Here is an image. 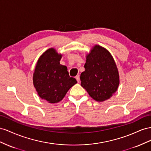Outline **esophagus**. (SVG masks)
<instances>
[{"label": "esophagus", "instance_id": "1", "mask_svg": "<svg viewBox=\"0 0 151 151\" xmlns=\"http://www.w3.org/2000/svg\"><path fill=\"white\" fill-rule=\"evenodd\" d=\"M75 78H76V80H77V81H78V83H80V76H79V75H77V76H76Z\"/></svg>", "mask_w": 151, "mask_h": 151}]
</instances>
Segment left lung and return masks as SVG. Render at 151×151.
Listing matches in <instances>:
<instances>
[{
    "instance_id": "left-lung-1",
    "label": "left lung",
    "mask_w": 151,
    "mask_h": 151,
    "mask_svg": "<svg viewBox=\"0 0 151 151\" xmlns=\"http://www.w3.org/2000/svg\"><path fill=\"white\" fill-rule=\"evenodd\" d=\"M85 70L80 75L81 86L97 102L109 99L117 90L119 75L113 57L104 47H92L86 55Z\"/></svg>"
}]
</instances>
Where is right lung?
<instances>
[{"instance_id": "obj_1", "label": "right lung", "mask_w": 151, "mask_h": 151, "mask_svg": "<svg viewBox=\"0 0 151 151\" xmlns=\"http://www.w3.org/2000/svg\"><path fill=\"white\" fill-rule=\"evenodd\" d=\"M62 56L54 48L47 49L38 58L33 75L38 96L51 104L61 101L77 83L75 78L69 76L67 67L60 64Z\"/></svg>"}]
</instances>
